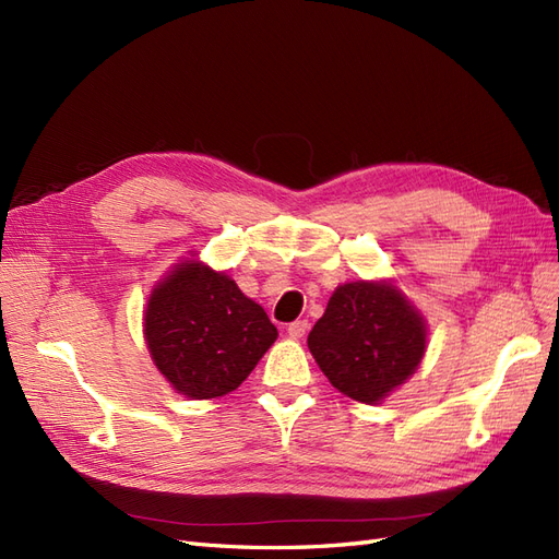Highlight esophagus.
<instances>
[{
	"mask_svg": "<svg viewBox=\"0 0 559 559\" xmlns=\"http://www.w3.org/2000/svg\"><path fill=\"white\" fill-rule=\"evenodd\" d=\"M310 331V324H308V319H298V321H292L289 324V329H286V333H289L292 337H302Z\"/></svg>",
	"mask_w": 559,
	"mask_h": 559,
	"instance_id": "1",
	"label": "esophagus"
}]
</instances>
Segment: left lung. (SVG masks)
<instances>
[{
	"instance_id": "left-lung-1",
	"label": "left lung",
	"mask_w": 559,
	"mask_h": 559,
	"mask_svg": "<svg viewBox=\"0 0 559 559\" xmlns=\"http://www.w3.org/2000/svg\"><path fill=\"white\" fill-rule=\"evenodd\" d=\"M308 347L337 392L378 403L415 373L427 329L394 286L352 282L333 292Z\"/></svg>"
}]
</instances>
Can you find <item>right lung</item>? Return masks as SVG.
<instances>
[{
    "label": "right lung",
    "instance_id": "right-lung-1",
    "mask_svg": "<svg viewBox=\"0 0 559 559\" xmlns=\"http://www.w3.org/2000/svg\"><path fill=\"white\" fill-rule=\"evenodd\" d=\"M144 335L158 370L179 394L216 399L247 380L277 329L228 275L189 261L151 294Z\"/></svg>",
    "mask_w": 559,
    "mask_h": 559
}]
</instances>
